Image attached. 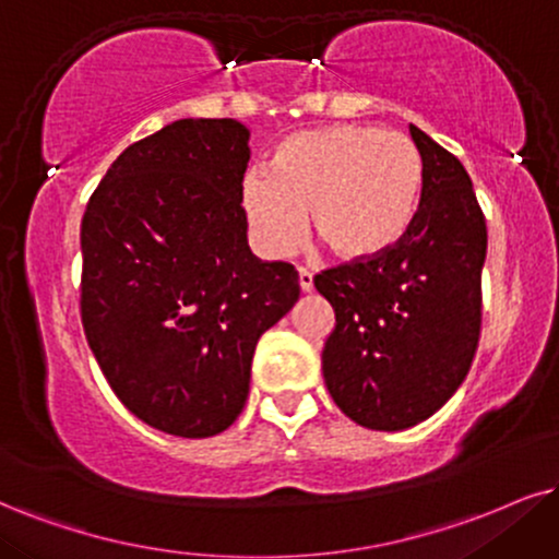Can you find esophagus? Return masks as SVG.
Listing matches in <instances>:
<instances>
[{"label": "esophagus", "mask_w": 559, "mask_h": 559, "mask_svg": "<svg viewBox=\"0 0 559 559\" xmlns=\"http://www.w3.org/2000/svg\"><path fill=\"white\" fill-rule=\"evenodd\" d=\"M298 282H300V290L302 293H311L313 290V274L308 269H298Z\"/></svg>", "instance_id": "obj_1"}]
</instances>
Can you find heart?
Instances as JSON below:
<instances>
[{"label": "heart", "instance_id": "obj_1", "mask_svg": "<svg viewBox=\"0 0 559 559\" xmlns=\"http://www.w3.org/2000/svg\"><path fill=\"white\" fill-rule=\"evenodd\" d=\"M423 197V157L404 134L370 123H334L287 136L269 174H248L240 206L266 257L293 253L306 233L342 261H373L402 243Z\"/></svg>", "mask_w": 559, "mask_h": 559}]
</instances>
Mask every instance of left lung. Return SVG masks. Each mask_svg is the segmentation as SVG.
I'll return each instance as SVG.
<instances>
[{
	"label": "left lung",
	"instance_id": "8db88e82",
	"mask_svg": "<svg viewBox=\"0 0 559 559\" xmlns=\"http://www.w3.org/2000/svg\"><path fill=\"white\" fill-rule=\"evenodd\" d=\"M423 197L402 243L381 259L316 274L336 323L321 353L336 406L370 430H406L456 394L481 326L487 225L456 155L409 123Z\"/></svg>",
	"mask_w": 559,
	"mask_h": 559
}]
</instances>
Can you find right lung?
<instances>
[{"label": "right lung", "mask_w": 559, "mask_h": 559, "mask_svg": "<svg viewBox=\"0 0 559 559\" xmlns=\"http://www.w3.org/2000/svg\"><path fill=\"white\" fill-rule=\"evenodd\" d=\"M236 119H181L129 144L82 217V326L121 404L155 430L210 438L248 399L259 336L300 298L298 272L248 248Z\"/></svg>", "instance_id": "right-lung-1"}]
</instances>
